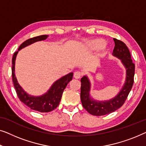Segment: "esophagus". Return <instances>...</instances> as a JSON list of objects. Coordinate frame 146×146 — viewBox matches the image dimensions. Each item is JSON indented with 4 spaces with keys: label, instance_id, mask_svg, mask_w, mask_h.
Returning a JSON list of instances; mask_svg holds the SVG:
<instances>
[{
    "label": "esophagus",
    "instance_id": "obj_1",
    "mask_svg": "<svg viewBox=\"0 0 146 146\" xmlns=\"http://www.w3.org/2000/svg\"><path fill=\"white\" fill-rule=\"evenodd\" d=\"M82 76V73L80 72V71H76V72L74 73V77L75 79H79L81 78Z\"/></svg>",
    "mask_w": 146,
    "mask_h": 146
}]
</instances>
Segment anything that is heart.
<instances>
[{
    "label": "heart",
    "mask_w": 146,
    "mask_h": 146,
    "mask_svg": "<svg viewBox=\"0 0 146 146\" xmlns=\"http://www.w3.org/2000/svg\"><path fill=\"white\" fill-rule=\"evenodd\" d=\"M106 42L102 39H95L88 43L87 47L91 50H98L105 46Z\"/></svg>",
    "instance_id": "obj_1"
}]
</instances>
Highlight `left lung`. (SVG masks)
Here are the masks:
<instances>
[{
  "label": "left lung",
  "instance_id": "left-lung-1",
  "mask_svg": "<svg viewBox=\"0 0 146 146\" xmlns=\"http://www.w3.org/2000/svg\"><path fill=\"white\" fill-rule=\"evenodd\" d=\"M115 46L113 55L121 59L126 69V79L124 87L120 93L112 99L105 102H97L90 97V82L85 76L81 79V100L84 108L94 116H103L111 113L124 104L134 84L135 65L132 62L128 47L122 41L114 38Z\"/></svg>",
  "mask_w": 146,
  "mask_h": 146
}]
</instances>
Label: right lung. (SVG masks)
Returning <instances> with one entry per match:
<instances>
[{"label":"right lung","instance_id":"obj_1","mask_svg":"<svg viewBox=\"0 0 146 146\" xmlns=\"http://www.w3.org/2000/svg\"><path fill=\"white\" fill-rule=\"evenodd\" d=\"M48 35H42L28 39L20 45L17 52H14L12 59V78L13 81L14 88L16 89V94L20 100L25 104L26 106L31 108L32 110H36L40 112H49L55 109L58 106L60 102L63 92L66 87L67 84L72 80L73 73L67 74L64 77L57 80L53 84L52 87L48 91V93L40 96H33L28 94L22 89V87L18 83L17 80L14 74V65L15 59L18 51L22 48L38 42V41L44 40L48 38Z\"/></svg>","mask_w":146,"mask_h":146}]
</instances>
